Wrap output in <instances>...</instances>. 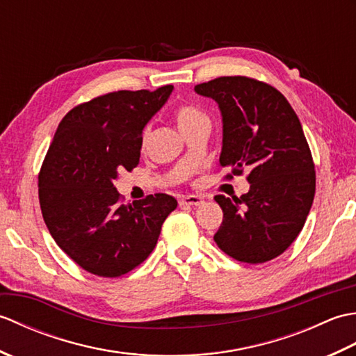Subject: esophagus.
<instances>
[{"label": "esophagus", "mask_w": 356, "mask_h": 356, "mask_svg": "<svg viewBox=\"0 0 356 356\" xmlns=\"http://www.w3.org/2000/svg\"><path fill=\"white\" fill-rule=\"evenodd\" d=\"M205 202L203 200V197H200V195H182V197L179 199V203L182 207H200L202 203Z\"/></svg>", "instance_id": "34e87169"}]
</instances>
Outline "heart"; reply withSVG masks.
Here are the masks:
<instances>
[{
  "label": "heart",
  "instance_id": "b5f03b06",
  "mask_svg": "<svg viewBox=\"0 0 356 356\" xmlns=\"http://www.w3.org/2000/svg\"><path fill=\"white\" fill-rule=\"evenodd\" d=\"M174 120H176L180 131H186L188 128L202 122V120H208V118L205 113L199 110L197 107H194V105H180V107L176 110V113H174ZM147 136H148V131L145 130L142 133L143 145H145L147 142Z\"/></svg>",
  "mask_w": 356,
  "mask_h": 356
}]
</instances>
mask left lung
I'll use <instances>...</instances> for the list:
<instances>
[{
    "label": "left lung",
    "instance_id": "left-lung-1",
    "mask_svg": "<svg viewBox=\"0 0 356 356\" xmlns=\"http://www.w3.org/2000/svg\"><path fill=\"white\" fill-rule=\"evenodd\" d=\"M194 90L220 108L226 177L249 170L251 184L240 197H214L223 211L216 243L243 263L275 259L303 229L315 195V165L300 119L277 88L252 78L222 76Z\"/></svg>",
    "mask_w": 356,
    "mask_h": 356
}]
</instances>
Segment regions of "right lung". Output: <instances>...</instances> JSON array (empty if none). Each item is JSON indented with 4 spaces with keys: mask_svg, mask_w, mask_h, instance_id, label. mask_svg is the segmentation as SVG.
I'll return each mask as SVG.
<instances>
[{
    "mask_svg": "<svg viewBox=\"0 0 356 356\" xmlns=\"http://www.w3.org/2000/svg\"><path fill=\"white\" fill-rule=\"evenodd\" d=\"M171 92L163 86L97 96L58 125L38 176L40 205L56 245L90 274L116 278L139 266L177 208L162 193L122 205L113 184L119 171L138 166L143 127Z\"/></svg>",
    "mask_w": 356,
    "mask_h": 356,
    "instance_id": "1",
    "label": "right lung"
}]
</instances>
